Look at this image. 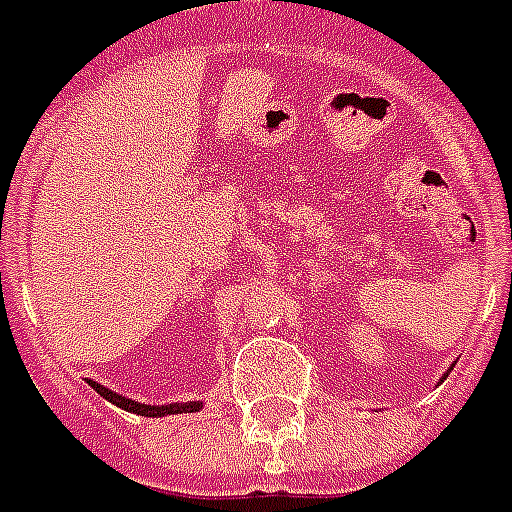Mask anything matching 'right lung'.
<instances>
[{"instance_id":"right-lung-1","label":"right lung","mask_w":512,"mask_h":512,"mask_svg":"<svg viewBox=\"0 0 512 512\" xmlns=\"http://www.w3.org/2000/svg\"><path fill=\"white\" fill-rule=\"evenodd\" d=\"M90 386L103 396V399L113 401L116 406L126 409V412H134L139 417H165V414H183V412H196L199 409V401H191V404H168V406H150V404H139V401H131L126 396H119V393L108 391L106 386H100V383L90 381Z\"/></svg>"}]
</instances>
